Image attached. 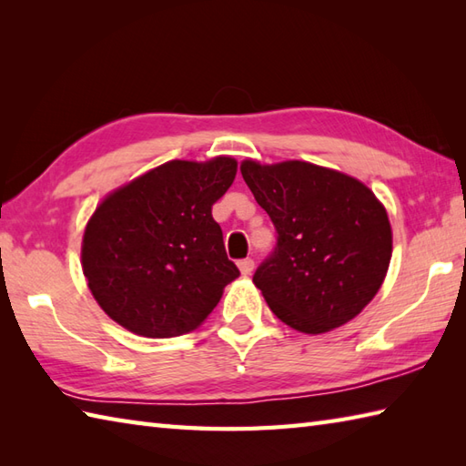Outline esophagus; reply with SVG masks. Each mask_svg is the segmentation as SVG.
<instances>
[{"instance_id": "1", "label": "esophagus", "mask_w": 466, "mask_h": 466, "mask_svg": "<svg viewBox=\"0 0 466 466\" xmlns=\"http://www.w3.org/2000/svg\"><path fill=\"white\" fill-rule=\"evenodd\" d=\"M238 268H240V272H242L244 276L252 274V272H254V260H252V258H244V260H240V262H238Z\"/></svg>"}]
</instances>
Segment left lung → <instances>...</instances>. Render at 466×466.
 <instances>
[{
  "mask_svg": "<svg viewBox=\"0 0 466 466\" xmlns=\"http://www.w3.org/2000/svg\"><path fill=\"white\" fill-rule=\"evenodd\" d=\"M279 232L272 256L252 282L290 329L330 332L369 304L389 272L392 228L369 186L302 160L240 164Z\"/></svg>",
  "mask_w": 466,
  "mask_h": 466,
  "instance_id": "8db88e82",
  "label": "left lung"
}]
</instances>
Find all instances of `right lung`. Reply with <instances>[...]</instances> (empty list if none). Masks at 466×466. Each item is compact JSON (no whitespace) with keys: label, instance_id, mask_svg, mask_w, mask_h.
Wrapping results in <instances>:
<instances>
[{"label":"right lung","instance_id":"1","mask_svg":"<svg viewBox=\"0 0 466 466\" xmlns=\"http://www.w3.org/2000/svg\"><path fill=\"white\" fill-rule=\"evenodd\" d=\"M238 162L170 160L97 204L82 238V270L114 322L147 339L198 329L240 276L228 260L212 206Z\"/></svg>","mask_w":466,"mask_h":466}]
</instances>
